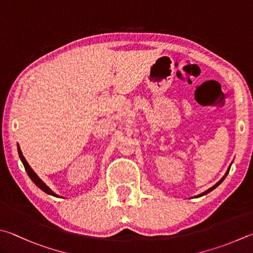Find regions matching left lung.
Listing matches in <instances>:
<instances>
[{"mask_svg":"<svg viewBox=\"0 0 253 253\" xmlns=\"http://www.w3.org/2000/svg\"><path fill=\"white\" fill-rule=\"evenodd\" d=\"M230 167H231V165H230V166H229V168H228V170H227V172L226 173H224V176L221 178V179H220V180L217 182V183H215V185L214 186H212V187H211V188H209V189L208 190H206L205 192H203V194H200V195H198V196H196V198H198V197H201V196H205V195H207V194H209V192L210 191H212L213 189H215V188H217L219 185H220V183H221L223 180H224V178H226L227 177V174L229 173V170H230Z\"/></svg>","mask_w":253,"mask_h":253,"instance_id":"1","label":"left lung"}]
</instances>
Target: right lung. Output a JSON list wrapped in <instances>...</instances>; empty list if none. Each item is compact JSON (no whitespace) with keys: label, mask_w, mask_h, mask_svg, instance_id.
<instances>
[{"label":"right lung","mask_w":253,"mask_h":253,"mask_svg":"<svg viewBox=\"0 0 253 253\" xmlns=\"http://www.w3.org/2000/svg\"><path fill=\"white\" fill-rule=\"evenodd\" d=\"M17 151H18V156H20V158H21V162L23 163V165H24L25 170H26L27 174H29V177L32 179V181H33V182L35 183V185L40 188V189H42L44 192H46L47 195L54 196V197H59L58 195L55 194L54 191L50 190V188L46 186V183H45V182L42 180V179H41V178L38 176V174H36V173L34 172L33 169H32L31 166L29 165V163L26 162V159H25L24 156H23L22 150H21L20 146H18V145H17Z\"/></svg>","instance_id":"right-lung-1"}]
</instances>
